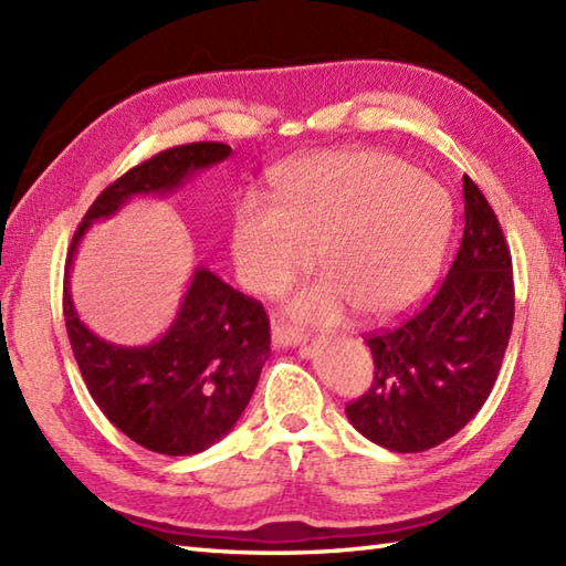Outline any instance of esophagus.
<instances>
[{"instance_id": "obj_1", "label": "esophagus", "mask_w": 566, "mask_h": 566, "mask_svg": "<svg viewBox=\"0 0 566 566\" xmlns=\"http://www.w3.org/2000/svg\"><path fill=\"white\" fill-rule=\"evenodd\" d=\"M272 345L274 347H296V345H306V335L292 331V328H284L280 323H274L272 328Z\"/></svg>"}]
</instances>
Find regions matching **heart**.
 <instances>
[{"label": "heart", "instance_id": "b5f03b06", "mask_svg": "<svg viewBox=\"0 0 566 566\" xmlns=\"http://www.w3.org/2000/svg\"><path fill=\"white\" fill-rule=\"evenodd\" d=\"M450 231L442 189L389 153H318L284 167L276 207L240 201L233 260L250 292L270 296L318 264L328 276L286 308L304 323H338L347 308L369 321L403 314L426 292Z\"/></svg>", "mask_w": 566, "mask_h": 566}]
</instances>
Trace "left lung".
Returning a JSON list of instances; mask_svg holds the SVG:
<instances>
[{"mask_svg": "<svg viewBox=\"0 0 566 566\" xmlns=\"http://www.w3.org/2000/svg\"><path fill=\"white\" fill-rule=\"evenodd\" d=\"M464 235L436 296L396 328L371 333L375 381L345 406L391 452H423L460 432L489 399L513 328L511 250L486 197L464 175Z\"/></svg>", "mask_w": 566, "mask_h": 566, "instance_id": "1", "label": "left lung"}]
</instances>
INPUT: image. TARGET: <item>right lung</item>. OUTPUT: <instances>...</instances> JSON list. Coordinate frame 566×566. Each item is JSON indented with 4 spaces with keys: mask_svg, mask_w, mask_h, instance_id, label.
Masks as SVG:
<instances>
[{
    "mask_svg": "<svg viewBox=\"0 0 566 566\" xmlns=\"http://www.w3.org/2000/svg\"><path fill=\"white\" fill-rule=\"evenodd\" d=\"M231 153L226 143H187L153 155L94 199L70 245L63 314L82 379L124 436L158 454H197L231 432L270 357V318L260 302L199 264L179 314L158 340L114 345L80 321L70 268L94 221L112 219L134 197L172 195Z\"/></svg>",
    "mask_w": 566,
    "mask_h": 566,
    "instance_id": "add662e5",
    "label": "right lung"
}]
</instances>
